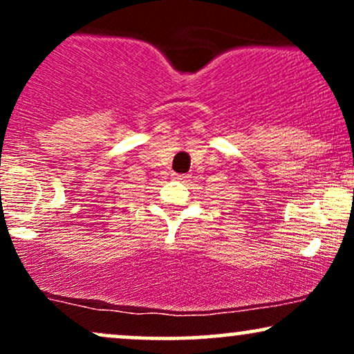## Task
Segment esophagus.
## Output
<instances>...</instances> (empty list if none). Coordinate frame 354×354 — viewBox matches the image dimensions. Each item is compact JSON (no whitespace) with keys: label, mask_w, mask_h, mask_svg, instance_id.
Returning a JSON list of instances; mask_svg holds the SVG:
<instances>
[{"label":"esophagus","mask_w":354,"mask_h":354,"mask_svg":"<svg viewBox=\"0 0 354 354\" xmlns=\"http://www.w3.org/2000/svg\"><path fill=\"white\" fill-rule=\"evenodd\" d=\"M173 178H174V180L183 181V180H186V178H188V174H176V173H174Z\"/></svg>","instance_id":"obj_1"}]
</instances>
